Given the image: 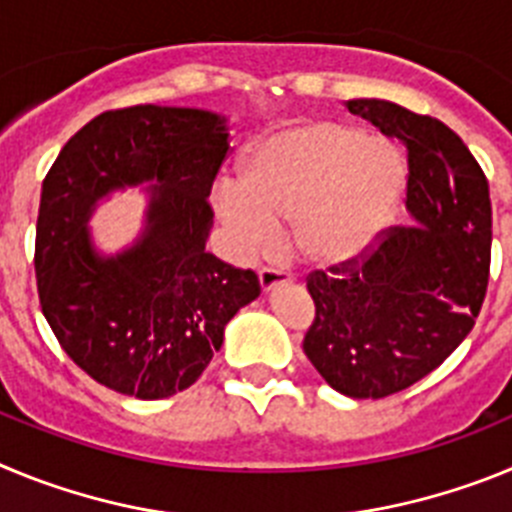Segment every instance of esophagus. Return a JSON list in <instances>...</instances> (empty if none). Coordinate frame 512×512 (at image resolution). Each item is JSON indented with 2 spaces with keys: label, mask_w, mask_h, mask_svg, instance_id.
<instances>
[{
  "label": "esophagus",
  "mask_w": 512,
  "mask_h": 512,
  "mask_svg": "<svg viewBox=\"0 0 512 512\" xmlns=\"http://www.w3.org/2000/svg\"><path fill=\"white\" fill-rule=\"evenodd\" d=\"M287 282H289L287 274H284V271H279V269H274V266H264V269L259 271L261 292H274L279 284H287Z\"/></svg>",
  "instance_id": "34e87169"
}]
</instances>
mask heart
<instances>
[{
  "instance_id": "1",
  "label": "heart",
  "mask_w": 512,
  "mask_h": 512,
  "mask_svg": "<svg viewBox=\"0 0 512 512\" xmlns=\"http://www.w3.org/2000/svg\"><path fill=\"white\" fill-rule=\"evenodd\" d=\"M405 187L408 164L395 140L318 117L253 140L238 158L235 189H220L215 205L246 251L264 248L274 223L289 220L297 259L330 271L382 241Z\"/></svg>"
}]
</instances>
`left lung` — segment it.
<instances>
[{
	"label": "left lung",
	"mask_w": 512,
	"mask_h": 512,
	"mask_svg": "<svg viewBox=\"0 0 512 512\" xmlns=\"http://www.w3.org/2000/svg\"><path fill=\"white\" fill-rule=\"evenodd\" d=\"M346 107L408 148L410 225L390 228L364 261L312 271L315 320L302 348L333 390L379 400L431 374L474 328L490 277V189L436 117L387 99Z\"/></svg>",
	"instance_id": "left-lung-1"
}]
</instances>
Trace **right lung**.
I'll return each instance as SVG.
<instances>
[{
  "mask_svg": "<svg viewBox=\"0 0 512 512\" xmlns=\"http://www.w3.org/2000/svg\"><path fill=\"white\" fill-rule=\"evenodd\" d=\"M225 117L138 104L102 112L58 153L40 192L35 277L63 351L94 382L164 400L192 387L225 325L261 295L251 269L205 251L207 202L230 148ZM146 186L144 230L102 254L88 230L110 193Z\"/></svg>",
  "mask_w": 512,
  "mask_h": 512,
  "instance_id": "obj_1",
  "label": "right lung"
}]
</instances>
